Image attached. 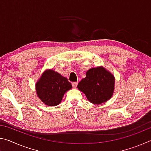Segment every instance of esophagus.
Returning <instances> with one entry per match:
<instances>
[{"label":"esophagus","instance_id":"esophagus-1","mask_svg":"<svg viewBox=\"0 0 151 151\" xmlns=\"http://www.w3.org/2000/svg\"><path fill=\"white\" fill-rule=\"evenodd\" d=\"M77 85H78L77 82H73V83H72V85H73V88H76V86H77Z\"/></svg>","mask_w":151,"mask_h":151}]
</instances>
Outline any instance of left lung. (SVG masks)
Here are the masks:
<instances>
[{"label":"left lung","instance_id":"1","mask_svg":"<svg viewBox=\"0 0 151 151\" xmlns=\"http://www.w3.org/2000/svg\"><path fill=\"white\" fill-rule=\"evenodd\" d=\"M77 88L91 103L100 104L109 101L113 94L114 76L103 66L90 68Z\"/></svg>","mask_w":151,"mask_h":151}]
</instances>
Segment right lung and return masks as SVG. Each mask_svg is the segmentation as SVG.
Segmentation results:
<instances>
[{"label":"right lung","instance_id":"obj_1","mask_svg":"<svg viewBox=\"0 0 151 151\" xmlns=\"http://www.w3.org/2000/svg\"><path fill=\"white\" fill-rule=\"evenodd\" d=\"M71 88L68 79L52 69L45 70L36 83L38 97L49 106L59 104L64 94Z\"/></svg>","mask_w":151,"mask_h":151}]
</instances>
